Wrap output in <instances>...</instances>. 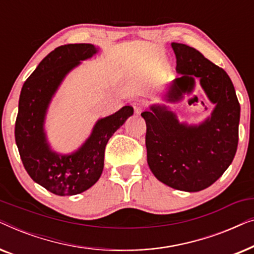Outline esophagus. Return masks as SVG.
I'll return each instance as SVG.
<instances>
[{
  "mask_svg": "<svg viewBox=\"0 0 254 254\" xmlns=\"http://www.w3.org/2000/svg\"><path fill=\"white\" fill-rule=\"evenodd\" d=\"M145 106H147V103H145V100H143V99H138V100H136V102L133 103L135 113H140Z\"/></svg>",
  "mask_w": 254,
  "mask_h": 254,
  "instance_id": "34e87169",
  "label": "esophagus"
}]
</instances>
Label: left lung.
Instances as JSON below:
<instances>
[{
    "label": "left lung",
    "mask_w": 254,
    "mask_h": 254,
    "mask_svg": "<svg viewBox=\"0 0 254 254\" xmlns=\"http://www.w3.org/2000/svg\"><path fill=\"white\" fill-rule=\"evenodd\" d=\"M171 46L180 76L170 84L164 99L179 102L193 92L197 79L216 106L199 125L179 123L165 105H151L150 111L142 112L147 125V161L159 182L179 190L199 192L213 185L235 157L241 105L223 69L195 48L178 43Z\"/></svg>",
    "instance_id": "obj_1"
}]
</instances>
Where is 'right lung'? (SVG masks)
I'll use <instances>...</instances> for the list:
<instances>
[{
	"mask_svg": "<svg viewBox=\"0 0 254 254\" xmlns=\"http://www.w3.org/2000/svg\"><path fill=\"white\" fill-rule=\"evenodd\" d=\"M97 52L98 48L91 44H68L55 48L38 64L20 91L15 125L20 158L31 178L57 195H75L98 182L107 142L134 112L131 106H124L99 119L88 140L71 154L52 150L44 128L51 100L65 75Z\"/></svg>",
	"mask_w": 254,
	"mask_h": 254,
	"instance_id": "1",
	"label": "right lung"
}]
</instances>
